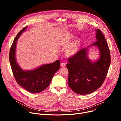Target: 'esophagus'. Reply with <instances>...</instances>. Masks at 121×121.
Wrapping results in <instances>:
<instances>
[{"label": "esophagus", "instance_id": "obj_1", "mask_svg": "<svg viewBox=\"0 0 121 121\" xmlns=\"http://www.w3.org/2000/svg\"><path fill=\"white\" fill-rule=\"evenodd\" d=\"M66 65V64L65 63H62L61 64V66L62 67H65Z\"/></svg>", "mask_w": 121, "mask_h": 121}]
</instances>
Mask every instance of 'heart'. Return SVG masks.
Listing matches in <instances>:
<instances>
[{"instance_id":"1","label":"heart","mask_w":121,"mask_h":121,"mask_svg":"<svg viewBox=\"0 0 121 121\" xmlns=\"http://www.w3.org/2000/svg\"><path fill=\"white\" fill-rule=\"evenodd\" d=\"M78 41H75L72 45L69 47L67 50V54L69 55H72L75 54L78 49Z\"/></svg>"}]
</instances>
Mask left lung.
<instances>
[{
    "mask_svg": "<svg viewBox=\"0 0 121 121\" xmlns=\"http://www.w3.org/2000/svg\"><path fill=\"white\" fill-rule=\"evenodd\" d=\"M97 41L79 51L68 59V84L71 90L80 95L89 94L99 88L104 81L111 63L110 52L104 36L99 29L96 30ZM96 46L100 57L92 62L87 54L88 48Z\"/></svg>",
    "mask_w": 121,
    "mask_h": 121,
    "instance_id": "obj_1",
    "label": "left lung"
}]
</instances>
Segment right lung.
I'll use <instances>...</instances> for the list:
<instances>
[{
  "mask_svg": "<svg viewBox=\"0 0 121 121\" xmlns=\"http://www.w3.org/2000/svg\"><path fill=\"white\" fill-rule=\"evenodd\" d=\"M23 28L15 38L9 51V62L14 78L18 84L29 92L39 93L50 85L52 78L60 68V61L42 65L33 70H24L20 66L16 59V48L19 38L25 31Z\"/></svg>",
  "mask_w": 121,
  "mask_h": 121,
  "instance_id": "obj_1",
  "label": "right lung"
}]
</instances>
